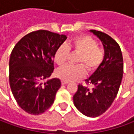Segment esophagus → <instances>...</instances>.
<instances>
[{
	"instance_id": "obj_1",
	"label": "esophagus",
	"mask_w": 134,
	"mask_h": 134,
	"mask_svg": "<svg viewBox=\"0 0 134 134\" xmlns=\"http://www.w3.org/2000/svg\"><path fill=\"white\" fill-rule=\"evenodd\" d=\"M68 83V82L67 81H64V80H62V85H66Z\"/></svg>"
}]
</instances>
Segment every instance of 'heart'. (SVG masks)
Listing matches in <instances>:
<instances>
[{
	"mask_svg": "<svg viewBox=\"0 0 134 134\" xmlns=\"http://www.w3.org/2000/svg\"><path fill=\"white\" fill-rule=\"evenodd\" d=\"M70 49L80 54L77 62L81 64H66L58 68L56 71V75L64 81H72L82 77L85 75L84 66L87 70L92 71L98 67L104 59L103 50L98 47V43L95 39L89 36H79L67 45L62 44L57 49L54 58L58 65H62L67 62Z\"/></svg>",
	"mask_w": 134,
	"mask_h": 134,
	"instance_id": "heart-1",
	"label": "heart"
}]
</instances>
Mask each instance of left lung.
I'll list each match as a JSON object with an SVG mask.
<instances>
[{
  "label": "left lung",
  "mask_w": 134,
  "mask_h": 134,
  "mask_svg": "<svg viewBox=\"0 0 134 134\" xmlns=\"http://www.w3.org/2000/svg\"><path fill=\"white\" fill-rule=\"evenodd\" d=\"M100 39L104 47V59L89 78L92 87L79 85L73 102L79 111L88 117H98L108 109L118 94L124 73V60L121 48L110 36L90 30Z\"/></svg>",
  "instance_id": "left-lung-1"
}]
</instances>
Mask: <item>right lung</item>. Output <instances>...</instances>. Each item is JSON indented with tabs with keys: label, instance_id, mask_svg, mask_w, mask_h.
<instances>
[{
	"label": "right lung",
	"instance_id": "1",
	"mask_svg": "<svg viewBox=\"0 0 134 134\" xmlns=\"http://www.w3.org/2000/svg\"><path fill=\"white\" fill-rule=\"evenodd\" d=\"M67 36L46 30L33 31L16 44L9 60V82L19 106L32 115L45 112L61 87L59 78L48 80L54 70V56Z\"/></svg>",
	"mask_w": 134,
	"mask_h": 134
}]
</instances>
